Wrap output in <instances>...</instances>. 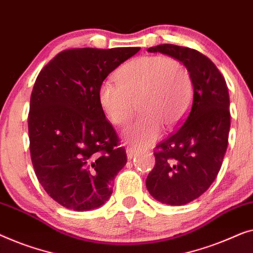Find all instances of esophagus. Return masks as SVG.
<instances>
[{
    "label": "esophagus",
    "mask_w": 253,
    "mask_h": 253,
    "mask_svg": "<svg viewBox=\"0 0 253 253\" xmlns=\"http://www.w3.org/2000/svg\"><path fill=\"white\" fill-rule=\"evenodd\" d=\"M126 154H127V158L128 159H131L136 154V149L133 148V147H127L126 148Z\"/></svg>",
    "instance_id": "1"
}]
</instances>
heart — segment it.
<instances>
[{"label":"heart","mask_w":253,"mask_h":253,"mask_svg":"<svg viewBox=\"0 0 253 253\" xmlns=\"http://www.w3.org/2000/svg\"><path fill=\"white\" fill-rule=\"evenodd\" d=\"M117 81L105 80L99 84L98 104L112 125L124 127L137 103L141 116L124 131L129 143H152L163 127L172 129L189 111L193 78L179 60L161 55L137 57L120 67Z\"/></svg>","instance_id":"obj_1"}]
</instances>
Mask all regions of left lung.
<instances>
[{
	"mask_svg": "<svg viewBox=\"0 0 253 253\" xmlns=\"http://www.w3.org/2000/svg\"><path fill=\"white\" fill-rule=\"evenodd\" d=\"M148 51L180 60L193 78V104L177 129L156 147L145 181L158 202L184 205L209 189L221 167L230 127L228 88L214 63L195 49L166 43Z\"/></svg>",
	"mask_w": 253,
	"mask_h": 253,
	"instance_id": "left-lung-1",
	"label": "left lung"
}]
</instances>
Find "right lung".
<instances>
[{
    "label": "right lung",
    "mask_w": 253,
    "mask_h": 253,
    "mask_svg": "<svg viewBox=\"0 0 253 253\" xmlns=\"http://www.w3.org/2000/svg\"><path fill=\"white\" fill-rule=\"evenodd\" d=\"M140 49H67L35 80L28 112L32 164L43 189L64 208L88 211L111 196L127 155L98 104L97 90Z\"/></svg>",
    "instance_id": "1"
}]
</instances>
